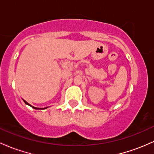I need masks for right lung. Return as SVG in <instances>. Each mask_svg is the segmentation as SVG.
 <instances>
[{
	"instance_id": "obj_1",
	"label": "right lung",
	"mask_w": 154,
	"mask_h": 154,
	"mask_svg": "<svg viewBox=\"0 0 154 154\" xmlns=\"http://www.w3.org/2000/svg\"><path fill=\"white\" fill-rule=\"evenodd\" d=\"M24 101V102L25 103V104H28V105H29V106H30V107H31L32 108H33V109H42V108H38V107H33V106H32V105H30V104H28V102H26V101H25V100H23ZM46 108H47V107H45V108H43V109H46Z\"/></svg>"
}]
</instances>
